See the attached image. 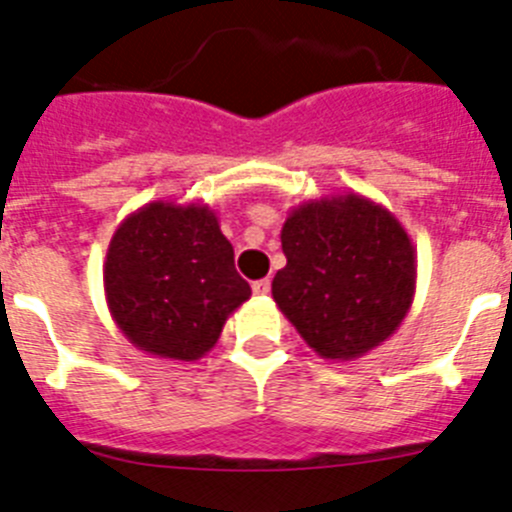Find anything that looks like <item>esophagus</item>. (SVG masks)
<instances>
[{
    "label": "esophagus",
    "mask_w": 512,
    "mask_h": 512,
    "mask_svg": "<svg viewBox=\"0 0 512 512\" xmlns=\"http://www.w3.org/2000/svg\"><path fill=\"white\" fill-rule=\"evenodd\" d=\"M269 292H271L269 279H259V282H253V295L264 297V295H269Z\"/></svg>",
    "instance_id": "1"
}]
</instances>
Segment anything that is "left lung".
Instances as JSON below:
<instances>
[{
    "mask_svg": "<svg viewBox=\"0 0 512 512\" xmlns=\"http://www.w3.org/2000/svg\"><path fill=\"white\" fill-rule=\"evenodd\" d=\"M287 266L271 295L307 346L354 361L400 328L415 297V248L379 202L330 194L297 205L282 228Z\"/></svg>",
    "mask_w": 512,
    "mask_h": 512,
    "instance_id": "left-lung-1",
    "label": "left lung"
}]
</instances>
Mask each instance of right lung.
I'll return each mask as SVG.
<instances>
[{"instance_id": "right-lung-1", "label": "right lung", "mask_w": 512, "mask_h": 512, "mask_svg": "<svg viewBox=\"0 0 512 512\" xmlns=\"http://www.w3.org/2000/svg\"><path fill=\"white\" fill-rule=\"evenodd\" d=\"M104 297L135 348L197 361L251 287L235 271L233 246L210 207L158 200L117 225L104 259Z\"/></svg>"}]
</instances>
